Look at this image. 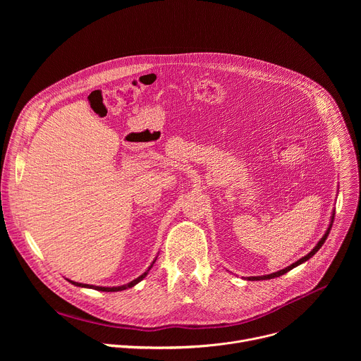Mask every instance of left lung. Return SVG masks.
I'll return each mask as SVG.
<instances>
[{
	"label": "left lung",
	"mask_w": 361,
	"mask_h": 361,
	"mask_svg": "<svg viewBox=\"0 0 361 361\" xmlns=\"http://www.w3.org/2000/svg\"><path fill=\"white\" fill-rule=\"evenodd\" d=\"M333 221H334V214H333V217H331V223H330V226H329V228H327V231H326V234L323 235V238L319 241V244L308 252L307 255H304L302 259H300L298 262H295L294 264H291V266H288V267H286L284 270H280V271H277V273H273V274H269V276H262V277H248V280H269V279H274V277H280V276H283V274H286L287 271H290L291 269H294V267H297L298 264H301V263H304V262H307L308 259H310V257H313L320 248H322V245L324 244V241L327 240V237H329V234H330V230H331V226H333Z\"/></svg>",
	"instance_id": "8db88e82"
}]
</instances>
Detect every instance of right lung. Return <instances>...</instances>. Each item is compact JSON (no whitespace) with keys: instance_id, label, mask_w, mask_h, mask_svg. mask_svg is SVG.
<instances>
[{"instance_id":"obj_1","label":"right lung","mask_w":361,"mask_h":361,"mask_svg":"<svg viewBox=\"0 0 361 361\" xmlns=\"http://www.w3.org/2000/svg\"><path fill=\"white\" fill-rule=\"evenodd\" d=\"M152 267V264L149 266V269ZM148 269V270H149ZM148 273V271H147ZM147 273H144L142 276H140L138 279H135V280H133L131 283H128V284H126V286H120V287H97V286H90V284H81V283H74V281H71V280H68L70 283H73L74 286H78V287H90V288H94V290H98V291H121V290H126V288H130V287H133V286H135L137 283H140L145 276H147Z\"/></svg>"}]
</instances>
